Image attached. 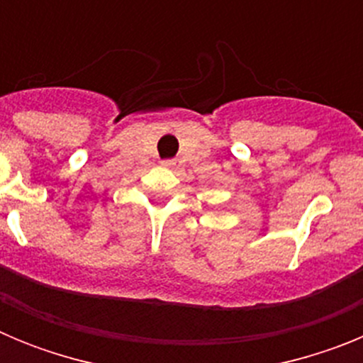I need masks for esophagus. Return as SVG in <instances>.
Instances as JSON below:
<instances>
[{
    "mask_svg": "<svg viewBox=\"0 0 363 363\" xmlns=\"http://www.w3.org/2000/svg\"><path fill=\"white\" fill-rule=\"evenodd\" d=\"M163 165H167V167H179V165H182V160H179V158L165 160V162H163Z\"/></svg>",
    "mask_w": 363,
    "mask_h": 363,
    "instance_id": "esophagus-1",
    "label": "esophagus"
}]
</instances>
